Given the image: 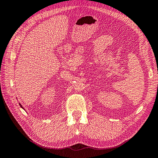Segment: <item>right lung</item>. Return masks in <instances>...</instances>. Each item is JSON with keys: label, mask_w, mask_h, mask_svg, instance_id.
<instances>
[{"label": "right lung", "mask_w": 158, "mask_h": 158, "mask_svg": "<svg viewBox=\"0 0 158 158\" xmlns=\"http://www.w3.org/2000/svg\"><path fill=\"white\" fill-rule=\"evenodd\" d=\"M19 105H20V106H21V108H23V107H22V106H21V104H19Z\"/></svg>", "instance_id": "right-lung-1"}]
</instances>
